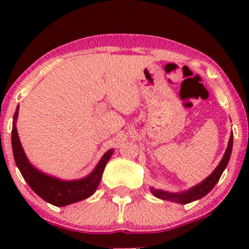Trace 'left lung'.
I'll list each match as a JSON object with an SVG mask.
<instances>
[{
    "instance_id": "1",
    "label": "left lung",
    "mask_w": 249,
    "mask_h": 249,
    "mask_svg": "<svg viewBox=\"0 0 249 249\" xmlns=\"http://www.w3.org/2000/svg\"><path fill=\"white\" fill-rule=\"evenodd\" d=\"M232 148H233V132L231 133L230 141H228L227 148H226L224 157L220 160L219 165L214 168V171L207 178H205L202 181H200L199 184L194 185L188 190L181 191V192H168V191L164 190H158V188L150 187L151 193L153 194L156 198L167 200V201L177 202V204L186 205L190 202L196 201V200L201 199L202 196H205L212 191V188L215 186L216 182L219 181L220 177H221L222 172L225 171V168L227 167L228 161H230L231 154H232Z\"/></svg>"
}]
</instances>
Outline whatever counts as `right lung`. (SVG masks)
<instances>
[{
    "mask_svg": "<svg viewBox=\"0 0 249 249\" xmlns=\"http://www.w3.org/2000/svg\"><path fill=\"white\" fill-rule=\"evenodd\" d=\"M18 108L19 107H16L13 119L11 146H13L14 159H15L16 166L18 167L22 177L28 182L31 190L37 196H41L44 201L58 207L75 204V202H78L92 196L98 188L102 174L104 172L105 166H107V162L110 160L111 156L113 154V148H110L103 154L101 160L91 171V173H89L88 176L83 177L81 179L63 180L57 178L55 176H50V174L42 172L41 170H38L31 164L24 152L23 147H22L16 127Z\"/></svg>",
    "mask_w": 249,
    "mask_h": 249,
    "instance_id": "1",
    "label": "right lung"
}]
</instances>
